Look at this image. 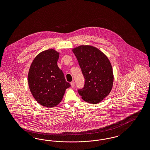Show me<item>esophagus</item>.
<instances>
[{"instance_id":"esophagus-1","label":"esophagus","mask_w":150,"mask_h":150,"mask_svg":"<svg viewBox=\"0 0 150 150\" xmlns=\"http://www.w3.org/2000/svg\"><path fill=\"white\" fill-rule=\"evenodd\" d=\"M71 86L72 87H74V86H75V82L72 81L71 82Z\"/></svg>"}]
</instances>
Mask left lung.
Wrapping results in <instances>:
<instances>
[{
	"label": "left lung",
	"mask_w": 150,
	"mask_h": 150,
	"mask_svg": "<svg viewBox=\"0 0 150 150\" xmlns=\"http://www.w3.org/2000/svg\"><path fill=\"white\" fill-rule=\"evenodd\" d=\"M85 78L83 88L78 90L82 100L97 104L108 95L113 84L112 65L108 57L92 45H81L73 49Z\"/></svg>",
	"instance_id": "8db88e82"
}]
</instances>
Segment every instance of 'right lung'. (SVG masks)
<instances>
[{"label":"right lung","mask_w":150,"mask_h":150,"mask_svg":"<svg viewBox=\"0 0 150 150\" xmlns=\"http://www.w3.org/2000/svg\"><path fill=\"white\" fill-rule=\"evenodd\" d=\"M59 53L49 49L33 59L28 74V83L32 96L40 105L53 107L60 103L70 84L66 81L57 62Z\"/></svg>","instance_id":"add662e5"}]
</instances>
